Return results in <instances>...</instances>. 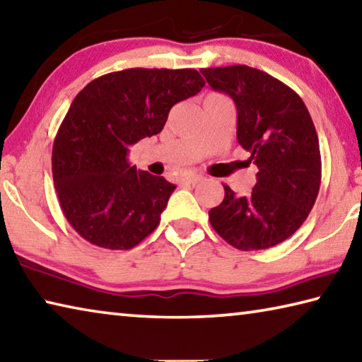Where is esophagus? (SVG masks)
<instances>
[{"mask_svg":"<svg viewBox=\"0 0 362 362\" xmlns=\"http://www.w3.org/2000/svg\"><path fill=\"white\" fill-rule=\"evenodd\" d=\"M201 180H204V177L203 175H196V174L188 175V177H185V179H183V182L192 183V185H196V183H199Z\"/></svg>","mask_w":362,"mask_h":362,"instance_id":"esophagus-1","label":"esophagus"}]
</instances>
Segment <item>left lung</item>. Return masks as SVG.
Returning a JSON list of instances; mask_svg holds the SVG:
<instances>
[{"instance_id":"obj_1","label":"left lung","mask_w":362,"mask_h":362,"mask_svg":"<svg viewBox=\"0 0 362 362\" xmlns=\"http://www.w3.org/2000/svg\"><path fill=\"white\" fill-rule=\"evenodd\" d=\"M214 90L236 105V139L259 169L249 196L228 187L209 222L240 250L276 246L308 217L320 193L321 153L313 119L300 95L279 79L247 65L203 69Z\"/></svg>"}]
</instances>
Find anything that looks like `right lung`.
Listing matches in <instances>:
<instances>
[{
  "label": "right lung",
  "mask_w": 362,
  "mask_h": 362,
  "mask_svg": "<svg viewBox=\"0 0 362 362\" xmlns=\"http://www.w3.org/2000/svg\"><path fill=\"white\" fill-rule=\"evenodd\" d=\"M204 84L193 69H127L94 79L75 97L54 140L52 177L79 236L127 250L155 231L175 185L131 166L127 151L161 132L170 108Z\"/></svg>",
  "instance_id": "obj_1"
}]
</instances>
